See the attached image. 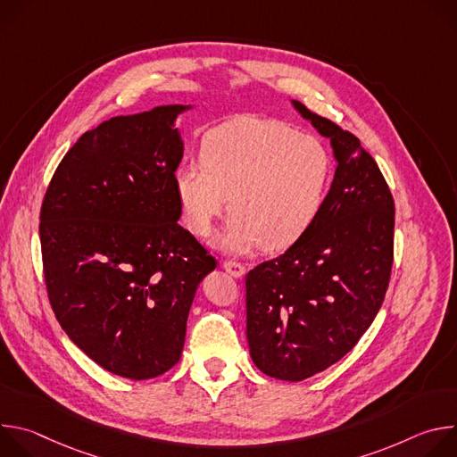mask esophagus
Masks as SVG:
<instances>
[{"instance_id": "1", "label": "esophagus", "mask_w": 457, "mask_h": 457, "mask_svg": "<svg viewBox=\"0 0 457 457\" xmlns=\"http://www.w3.org/2000/svg\"><path fill=\"white\" fill-rule=\"evenodd\" d=\"M222 268H224L231 277H235V278H242V277L245 275V268H244V264L235 262V260H224V262H222Z\"/></svg>"}]
</instances>
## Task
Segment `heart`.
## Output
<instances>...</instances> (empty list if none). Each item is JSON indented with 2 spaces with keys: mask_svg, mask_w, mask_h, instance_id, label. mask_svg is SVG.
Segmentation results:
<instances>
[{
  "mask_svg": "<svg viewBox=\"0 0 457 457\" xmlns=\"http://www.w3.org/2000/svg\"><path fill=\"white\" fill-rule=\"evenodd\" d=\"M201 164L186 162L175 173L184 222L206 237L229 199L233 215L215 238L229 253L296 242L314 222L333 173L331 154L318 137L260 117L213 129L201 146Z\"/></svg>",
  "mask_w": 457,
  "mask_h": 457,
  "instance_id": "1",
  "label": "heart"
}]
</instances>
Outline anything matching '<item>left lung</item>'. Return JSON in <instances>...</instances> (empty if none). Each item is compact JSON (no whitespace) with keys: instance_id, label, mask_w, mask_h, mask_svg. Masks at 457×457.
<instances>
[{"instance_id":"obj_1","label":"left lung","mask_w":457,"mask_h":457,"mask_svg":"<svg viewBox=\"0 0 457 457\" xmlns=\"http://www.w3.org/2000/svg\"><path fill=\"white\" fill-rule=\"evenodd\" d=\"M331 141L337 171L309 229L245 277V335L264 374L302 381L344 358L376 318L395 256V201L360 141L293 101Z\"/></svg>"}]
</instances>
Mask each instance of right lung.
<instances>
[{"mask_svg":"<svg viewBox=\"0 0 457 457\" xmlns=\"http://www.w3.org/2000/svg\"><path fill=\"white\" fill-rule=\"evenodd\" d=\"M189 104L119 115L83 134L45 193L48 300L97 365L150 379L180 358L191 302L215 258L179 226L177 117Z\"/></svg>","mask_w":457,"mask_h":457,"instance_id":"right-lung-1","label":"right lung"}]
</instances>
